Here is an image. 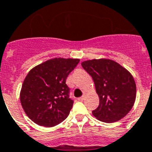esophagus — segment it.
Masks as SVG:
<instances>
[{
  "label": "esophagus",
  "mask_w": 152,
  "mask_h": 152,
  "mask_svg": "<svg viewBox=\"0 0 152 152\" xmlns=\"http://www.w3.org/2000/svg\"><path fill=\"white\" fill-rule=\"evenodd\" d=\"M85 97H86V95H85V94H83V95L82 97H79L78 101H83V100L85 99Z\"/></svg>",
  "instance_id": "esophagus-1"
}]
</instances>
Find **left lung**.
Here are the masks:
<instances>
[{"label":"left lung","instance_id":"8db88e82","mask_svg":"<svg viewBox=\"0 0 152 152\" xmlns=\"http://www.w3.org/2000/svg\"><path fill=\"white\" fill-rule=\"evenodd\" d=\"M91 76L99 97V105L92 114L104 123H114L126 116L136 99V83L131 73L116 61L107 58L83 61Z\"/></svg>","mask_w":152,"mask_h":152}]
</instances>
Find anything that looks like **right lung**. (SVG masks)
<instances>
[{"label":"right lung","mask_w":152,"mask_h":152,"mask_svg":"<svg viewBox=\"0 0 152 152\" xmlns=\"http://www.w3.org/2000/svg\"><path fill=\"white\" fill-rule=\"evenodd\" d=\"M78 58H55L33 68L20 91L21 104L37 125L51 127L65 120L72 109L69 88L65 82L79 63Z\"/></svg>","instance_id":"obj_1"}]
</instances>
